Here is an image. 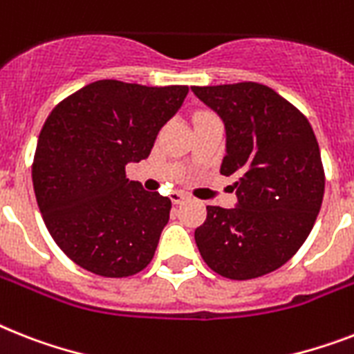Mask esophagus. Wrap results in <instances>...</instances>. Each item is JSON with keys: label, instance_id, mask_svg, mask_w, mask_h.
Returning a JSON list of instances; mask_svg holds the SVG:
<instances>
[{"label": "esophagus", "instance_id": "esophagus-1", "mask_svg": "<svg viewBox=\"0 0 354 354\" xmlns=\"http://www.w3.org/2000/svg\"><path fill=\"white\" fill-rule=\"evenodd\" d=\"M183 200H187V194L185 192H180V191H174L171 194V202L174 203V205H178V203H182Z\"/></svg>", "mask_w": 354, "mask_h": 354}]
</instances>
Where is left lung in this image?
Here are the masks:
<instances>
[{
  "label": "left lung",
  "instance_id": "obj_1",
  "mask_svg": "<svg viewBox=\"0 0 354 354\" xmlns=\"http://www.w3.org/2000/svg\"><path fill=\"white\" fill-rule=\"evenodd\" d=\"M225 125L220 172L232 176L236 207L207 205L194 231L203 261L231 280L277 271L309 236L326 176L311 123L286 97L254 82L191 87Z\"/></svg>",
  "mask_w": 354,
  "mask_h": 354
}]
</instances>
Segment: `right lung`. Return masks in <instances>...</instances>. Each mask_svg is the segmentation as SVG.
Instances as JSON below:
<instances>
[{
  "mask_svg": "<svg viewBox=\"0 0 354 354\" xmlns=\"http://www.w3.org/2000/svg\"><path fill=\"white\" fill-rule=\"evenodd\" d=\"M189 87L100 80L57 103L37 138L32 183L43 222L74 263L107 278L149 266L171 200L125 176L151 154Z\"/></svg>",
  "mask_w": 354,
  "mask_h": 354,
  "instance_id": "1",
  "label": "right lung"
}]
</instances>
